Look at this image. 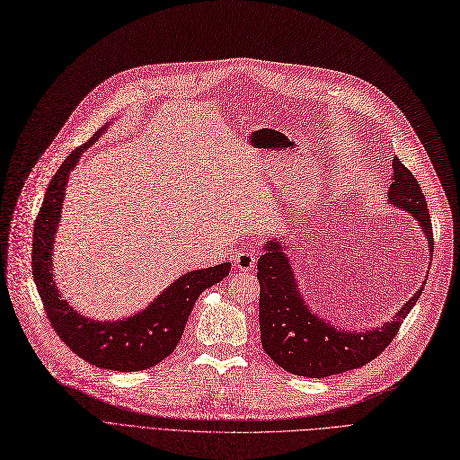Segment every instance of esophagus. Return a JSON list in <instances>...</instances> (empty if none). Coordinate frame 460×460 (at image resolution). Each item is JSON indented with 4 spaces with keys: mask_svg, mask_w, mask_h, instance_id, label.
I'll list each match as a JSON object with an SVG mask.
<instances>
[{
    "mask_svg": "<svg viewBox=\"0 0 460 460\" xmlns=\"http://www.w3.org/2000/svg\"><path fill=\"white\" fill-rule=\"evenodd\" d=\"M234 261H235V268L242 270V271H249L256 266V254L254 252H237L234 256Z\"/></svg>",
    "mask_w": 460,
    "mask_h": 460,
    "instance_id": "34e87169",
    "label": "esophagus"
}]
</instances>
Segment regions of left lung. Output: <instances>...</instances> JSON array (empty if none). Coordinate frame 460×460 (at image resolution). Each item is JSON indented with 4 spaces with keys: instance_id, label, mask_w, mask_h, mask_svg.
<instances>
[{
    "instance_id": "left-lung-1",
    "label": "left lung",
    "mask_w": 460,
    "mask_h": 460,
    "mask_svg": "<svg viewBox=\"0 0 460 460\" xmlns=\"http://www.w3.org/2000/svg\"><path fill=\"white\" fill-rule=\"evenodd\" d=\"M387 200L420 223L432 254V225L423 190L413 173L395 157ZM287 245L270 239L258 258L260 339L264 352L297 376L323 378L359 368L378 358L395 339L402 320L418 303L423 287L387 323L365 332H344L316 316L299 294Z\"/></svg>"
}]
</instances>
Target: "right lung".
I'll return each mask as SVG.
<instances>
[{"instance_id": "right-lung-1", "label": "right lung", "mask_w": 460, "mask_h": 460, "mask_svg": "<svg viewBox=\"0 0 460 460\" xmlns=\"http://www.w3.org/2000/svg\"><path fill=\"white\" fill-rule=\"evenodd\" d=\"M104 128L106 125L76 147L54 173L33 228L31 270L47 316L59 339L87 363L119 373H135L155 367L176 349L196 299L230 273V261L181 275L142 313L116 322L85 318L61 299L52 277V249L65 187L82 153L99 140Z\"/></svg>"}]
</instances>
